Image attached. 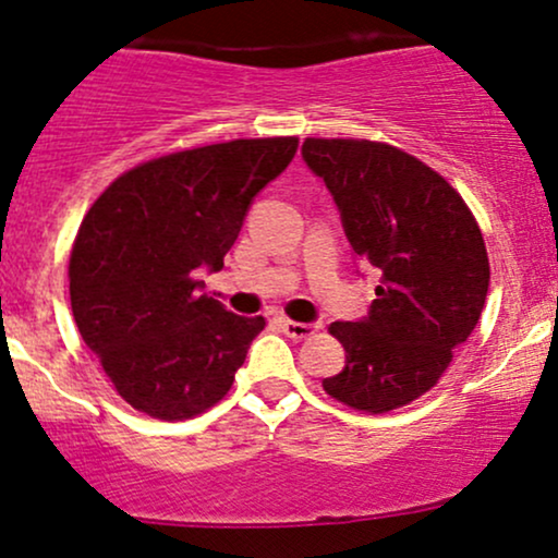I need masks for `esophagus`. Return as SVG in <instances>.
<instances>
[{
  "label": "esophagus",
  "mask_w": 558,
  "mask_h": 558,
  "mask_svg": "<svg viewBox=\"0 0 558 558\" xmlns=\"http://www.w3.org/2000/svg\"><path fill=\"white\" fill-rule=\"evenodd\" d=\"M280 328H283V333L291 336V339H310L320 326H315V323H296L283 317V320H280Z\"/></svg>",
  "instance_id": "esophagus-1"
}]
</instances>
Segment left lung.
I'll return each mask as SVG.
<instances>
[{
  "mask_svg": "<svg viewBox=\"0 0 558 558\" xmlns=\"http://www.w3.org/2000/svg\"><path fill=\"white\" fill-rule=\"evenodd\" d=\"M302 153L333 193L354 254L381 272L365 320L330 323L347 365L323 389L371 415L410 405L480 323L489 286L480 225L442 174L395 145L307 137Z\"/></svg>",
  "mask_w": 558,
  "mask_h": 558,
  "instance_id": "1",
  "label": "left lung"
}]
</instances>
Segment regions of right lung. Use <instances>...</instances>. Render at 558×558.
<instances>
[{
  "mask_svg": "<svg viewBox=\"0 0 558 558\" xmlns=\"http://www.w3.org/2000/svg\"><path fill=\"white\" fill-rule=\"evenodd\" d=\"M296 148L299 137H262L150 158L84 214L69 262L73 320L134 410L185 421L230 391L265 317L198 296L195 269H222L251 198Z\"/></svg>",
  "mask_w": 558,
  "mask_h": 558,
  "instance_id": "obj_1",
  "label": "right lung"
}]
</instances>
